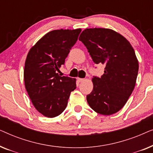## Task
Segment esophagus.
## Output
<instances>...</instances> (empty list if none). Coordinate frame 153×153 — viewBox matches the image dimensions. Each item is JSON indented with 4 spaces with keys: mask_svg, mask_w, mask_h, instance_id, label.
<instances>
[{
    "mask_svg": "<svg viewBox=\"0 0 153 153\" xmlns=\"http://www.w3.org/2000/svg\"><path fill=\"white\" fill-rule=\"evenodd\" d=\"M77 80H78L79 82H82L83 81H84V79H81V78H77Z\"/></svg>",
    "mask_w": 153,
    "mask_h": 153,
    "instance_id": "obj_1",
    "label": "esophagus"
}]
</instances>
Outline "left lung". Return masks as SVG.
<instances>
[{
	"label": "left lung",
	"mask_w": 153,
	"mask_h": 153,
	"mask_svg": "<svg viewBox=\"0 0 153 153\" xmlns=\"http://www.w3.org/2000/svg\"><path fill=\"white\" fill-rule=\"evenodd\" d=\"M79 39L95 64L105 65L101 77L93 76V89L86 96L92 109L109 116L120 111L129 99L139 71L134 50L126 38L108 28H86Z\"/></svg>",
	"instance_id": "obj_1"
}]
</instances>
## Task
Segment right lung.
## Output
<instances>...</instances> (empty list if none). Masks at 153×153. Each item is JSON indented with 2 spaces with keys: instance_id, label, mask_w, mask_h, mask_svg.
<instances>
[{
  "instance_id": "1",
  "label": "right lung",
  "mask_w": 153,
  "mask_h": 153,
  "mask_svg": "<svg viewBox=\"0 0 153 153\" xmlns=\"http://www.w3.org/2000/svg\"><path fill=\"white\" fill-rule=\"evenodd\" d=\"M81 28L54 30L42 37L29 51L24 67L25 87L35 108L48 118L65 109L76 79L60 76L57 72L65 64L78 39Z\"/></svg>"
}]
</instances>
